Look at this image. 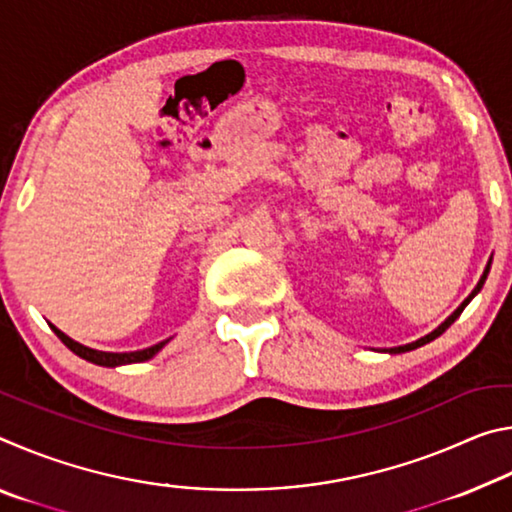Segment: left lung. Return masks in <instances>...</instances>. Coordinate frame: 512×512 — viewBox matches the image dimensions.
Segmentation results:
<instances>
[{
  "instance_id": "obj_1",
  "label": "left lung",
  "mask_w": 512,
  "mask_h": 512,
  "mask_svg": "<svg viewBox=\"0 0 512 512\" xmlns=\"http://www.w3.org/2000/svg\"><path fill=\"white\" fill-rule=\"evenodd\" d=\"M488 271H490V262H488V266H485V271H483V275H481V280H479V284H476V287H474V291L470 293V296H467L465 300H463V305L461 307H458L456 311H454V314L452 316H449L447 320H445V323L443 325H440L438 329H433V332L431 334H427V336H424V339H420V341H415V343H409V345H400V348H391V350H388V352H391V354H400V352H409V350H415V348H420V345H424V343H429V341H433V339H438V336L440 334H443L445 332V329L449 327V325H452L454 323V320L458 318V316H461L463 314V309L467 307V302H470L474 296H476V293H479L481 291V287H483V282H485V277H488Z\"/></svg>"
}]
</instances>
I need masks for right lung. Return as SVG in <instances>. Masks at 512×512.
<instances>
[{"instance_id": "1", "label": "right lung", "mask_w": 512, "mask_h": 512, "mask_svg": "<svg viewBox=\"0 0 512 512\" xmlns=\"http://www.w3.org/2000/svg\"><path fill=\"white\" fill-rule=\"evenodd\" d=\"M51 329H54L58 339L63 341V343L67 345V348L72 350L74 354H79L81 359L97 363V366H108V368L124 366V363H140V361H149V359L153 357V354H158V352L164 348V345L169 343V339H167V341H162V343H155V345H151V348H146V350H137V352H99V350L85 348V345L72 341V339H69L67 334L60 332V329H56L54 325H51Z\"/></svg>"}]
</instances>
